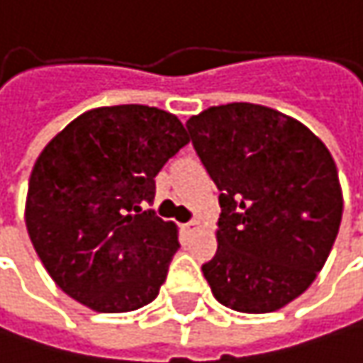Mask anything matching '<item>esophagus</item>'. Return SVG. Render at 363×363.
I'll list each match as a JSON object with an SVG mask.
<instances>
[{"mask_svg":"<svg viewBox=\"0 0 363 363\" xmlns=\"http://www.w3.org/2000/svg\"><path fill=\"white\" fill-rule=\"evenodd\" d=\"M199 225H201V222H199V220H191V222H186V224L182 225V228H184L186 232H197V230H199Z\"/></svg>","mask_w":363,"mask_h":363,"instance_id":"esophagus-1","label":"esophagus"}]
</instances>
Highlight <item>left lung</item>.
I'll return each instance as SVG.
<instances>
[{
    "mask_svg": "<svg viewBox=\"0 0 363 363\" xmlns=\"http://www.w3.org/2000/svg\"><path fill=\"white\" fill-rule=\"evenodd\" d=\"M220 189L218 250L201 267L216 300L263 314L310 288L337 238L343 195L327 145L300 121L232 102L186 121Z\"/></svg>",
    "mask_w": 363,
    "mask_h": 363,
    "instance_id": "left-lung-1",
    "label": "left lung"
}]
</instances>
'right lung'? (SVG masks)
<instances>
[{"label": "right lung", "mask_w": 363, "mask_h": 363, "mask_svg": "<svg viewBox=\"0 0 363 363\" xmlns=\"http://www.w3.org/2000/svg\"><path fill=\"white\" fill-rule=\"evenodd\" d=\"M189 143L156 106H100L74 118L36 158L26 228L53 281L96 312L150 304L179 250V230L143 203L156 174Z\"/></svg>", "instance_id": "1"}]
</instances>
